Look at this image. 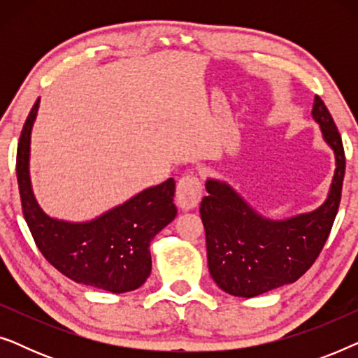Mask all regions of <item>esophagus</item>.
Segmentation results:
<instances>
[{
  "label": "esophagus",
  "mask_w": 358,
  "mask_h": 358,
  "mask_svg": "<svg viewBox=\"0 0 358 358\" xmlns=\"http://www.w3.org/2000/svg\"><path fill=\"white\" fill-rule=\"evenodd\" d=\"M202 199V182L197 176L187 174L179 179L178 187H176V203L180 210L187 212L199 205Z\"/></svg>",
  "instance_id": "34e87169"
}]
</instances>
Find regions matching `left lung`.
Returning <instances> with one entry per match:
<instances>
[{
  "mask_svg": "<svg viewBox=\"0 0 358 358\" xmlns=\"http://www.w3.org/2000/svg\"><path fill=\"white\" fill-rule=\"evenodd\" d=\"M311 115L336 159L329 192L317 208L271 218L224 180L208 178L205 182L208 195L200 205V217L207 238L208 271L229 295L252 298L296 282L329 236L345 173L344 146L321 97H315Z\"/></svg>",
  "mask_w": 358,
  "mask_h": 358,
  "instance_id": "1",
  "label": "left lung"
}]
</instances>
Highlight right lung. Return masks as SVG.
I'll list each match as a JSON object with an SVG mask.
<instances>
[{"instance_id": "1", "label": "right lung", "mask_w": 358, "mask_h": 358, "mask_svg": "<svg viewBox=\"0 0 358 358\" xmlns=\"http://www.w3.org/2000/svg\"><path fill=\"white\" fill-rule=\"evenodd\" d=\"M38 104L41 97L24 124L16 164L24 218L34 241L73 282L110 293L136 290L151 273L150 243L178 215L174 179L143 189L86 222L50 217L37 202L31 180V135Z\"/></svg>"}]
</instances>
